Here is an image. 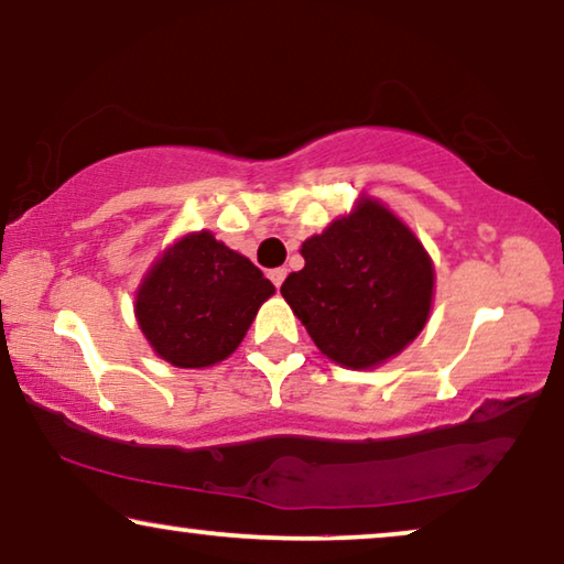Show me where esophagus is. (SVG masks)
I'll return each instance as SVG.
<instances>
[{
    "label": "esophagus",
    "instance_id": "34e87169",
    "mask_svg": "<svg viewBox=\"0 0 564 564\" xmlns=\"http://www.w3.org/2000/svg\"><path fill=\"white\" fill-rule=\"evenodd\" d=\"M284 276H288V269H272V272H269V280L274 282V288H282V282H284Z\"/></svg>",
    "mask_w": 564,
    "mask_h": 564
}]
</instances>
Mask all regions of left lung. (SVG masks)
Masks as SVG:
<instances>
[{
	"label": "left lung",
	"instance_id": "8db88e82",
	"mask_svg": "<svg viewBox=\"0 0 564 564\" xmlns=\"http://www.w3.org/2000/svg\"><path fill=\"white\" fill-rule=\"evenodd\" d=\"M305 267L282 297L323 357L375 369L398 357L426 326L436 272L419 236L375 197L303 241Z\"/></svg>",
	"mask_w": 564,
	"mask_h": 564
}]
</instances>
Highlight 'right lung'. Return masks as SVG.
Returning a JSON list of instances; mask_svg holds the SVG:
<instances>
[{
  "label": "right lung",
  "mask_w": 564,
  "mask_h": 564,
  "mask_svg": "<svg viewBox=\"0 0 564 564\" xmlns=\"http://www.w3.org/2000/svg\"><path fill=\"white\" fill-rule=\"evenodd\" d=\"M274 284L210 230L176 238L135 290V321L156 357L182 369L228 359Z\"/></svg>",
  "instance_id": "obj_1"
}]
</instances>
